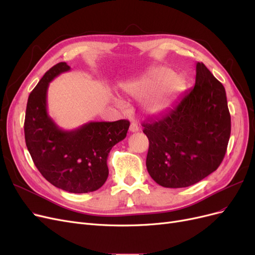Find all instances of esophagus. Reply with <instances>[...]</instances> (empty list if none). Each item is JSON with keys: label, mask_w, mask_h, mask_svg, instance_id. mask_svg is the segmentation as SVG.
<instances>
[{"label": "esophagus", "mask_w": 255, "mask_h": 255, "mask_svg": "<svg viewBox=\"0 0 255 255\" xmlns=\"http://www.w3.org/2000/svg\"><path fill=\"white\" fill-rule=\"evenodd\" d=\"M138 129H139V128H138V125H137V123H136L135 121L130 122V126H129V132L135 133V132H138Z\"/></svg>", "instance_id": "esophagus-1"}]
</instances>
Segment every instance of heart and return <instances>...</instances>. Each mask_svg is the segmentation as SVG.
Listing matches in <instances>:
<instances>
[{
  "label": "heart",
  "instance_id": "heart-1",
  "mask_svg": "<svg viewBox=\"0 0 255 255\" xmlns=\"http://www.w3.org/2000/svg\"><path fill=\"white\" fill-rule=\"evenodd\" d=\"M185 88L182 75L173 74L171 69L157 67L126 86L128 94L135 98H146L143 110L146 114L155 115L166 111Z\"/></svg>",
  "mask_w": 255,
  "mask_h": 255
}]
</instances>
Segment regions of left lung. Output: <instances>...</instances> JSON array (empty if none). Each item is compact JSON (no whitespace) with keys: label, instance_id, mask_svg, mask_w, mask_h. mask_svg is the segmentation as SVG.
I'll return each instance as SVG.
<instances>
[{"label":"left lung","instance_id":"8db88e82","mask_svg":"<svg viewBox=\"0 0 255 255\" xmlns=\"http://www.w3.org/2000/svg\"><path fill=\"white\" fill-rule=\"evenodd\" d=\"M142 127L152 179L167 188L188 187L214 172L226 155L231 134L226 89L203 63H197L195 87Z\"/></svg>","mask_w":255,"mask_h":255}]
</instances>
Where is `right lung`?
Masks as SVG:
<instances>
[{
  "label": "right lung",
  "mask_w": 255,
  "mask_h": 255,
  "mask_svg": "<svg viewBox=\"0 0 255 255\" xmlns=\"http://www.w3.org/2000/svg\"><path fill=\"white\" fill-rule=\"evenodd\" d=\"M69 70L66 63L53 66L29 94L25 143L45 180L68 192L86 194L99 189L107 180V156L126 138L129 122H88L72 130L59 128L48 114L47 92L50 82Z\"/></svg>",
  "instance_id": "obj_1"
}]
</instances>
